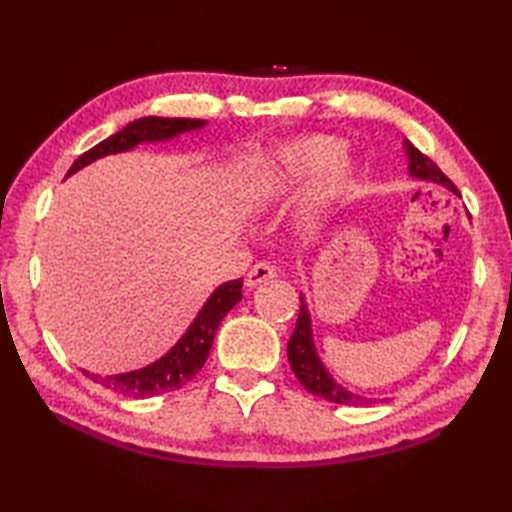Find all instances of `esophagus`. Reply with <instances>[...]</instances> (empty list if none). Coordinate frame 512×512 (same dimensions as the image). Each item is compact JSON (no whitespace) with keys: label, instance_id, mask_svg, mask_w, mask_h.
<instances>
[{"label":"esophagus","instance_id":"34e87169","mask_svg":"<svg viewBox=\"0 0 512 512\" xmlns=\"http://www.w3.org/2000/svg\"><path fill=\"white\" fill-rule=\"evenodd\" d=\"M271 278H276V267L271 263H256L252 269H249V274L245 276V287L254 289Z\"/></svg>","mask_w":512,"mask_h":512}]
</instances>
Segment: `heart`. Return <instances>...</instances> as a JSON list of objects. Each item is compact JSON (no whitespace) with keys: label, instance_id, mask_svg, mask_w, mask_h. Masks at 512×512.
Masks as SVG:
<instances>
[{"label":"heart","instance_id":"1","mask_svg":"<svg viewBox=\"0 0 512 512\" xmlns=\"http://www.w3.org/2000/svg\"><path fill=\"white\" fill-rule=\"evenodd\" d=\"M344 151V144L331 135H309L289 142L274 153V157L258 170L252 179V195L256 199H271L285 192L287 188L300 184V181L311 179L313 175L322 173L326 166H331ZM355 175V166L348 160L337 162L326 177L322 186V197H335L342 192L348 181Z\"/></svg>","mask_w":512,"mask_h":512}]
</instances>
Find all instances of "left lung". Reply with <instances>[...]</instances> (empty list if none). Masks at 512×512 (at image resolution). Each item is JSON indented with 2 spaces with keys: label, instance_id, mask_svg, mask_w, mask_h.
I'll use <instances>...</instances> for the list:
<instances>
[{
  "label": "left lung",
  "instance_id": "obj_1",
  "mask_svg": "<svg viewBox=\"0 0 512 512\" xmlns=\"http://www.w3.org/2000/svg\"><path fill=\"white\" fill-rule=\"evenodd\" d=\"M403 149L407 155V162H410L407 168H410L412 177L434 181V184L445 186L458 195V188L451 184V179L442 173V170L431 162L427 155L420 153L410 140L403 142ZM287 357H289L293 374L304 385L306 392L320 396V399L339 403V405H374V403L385 401V399H368V396L350 392L342 388V385L328 374L324 363L320 361V357H317V350L313 344V331H311V315H309V309H306V300L302 295H300L298 322H295V331L287 344Z\"/></svg>",
  "mask_w": 512,
  "mask_h": 512
}]
</instances>
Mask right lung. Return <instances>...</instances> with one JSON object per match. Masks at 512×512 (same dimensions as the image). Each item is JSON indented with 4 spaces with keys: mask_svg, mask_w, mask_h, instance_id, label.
Masks as SVG:
<instances>
[{
    "mask_svg": "<svg viewBox=\"0 0 512 512\" xmlns=\"http://www.w3.org/2000/svg\"><path fill=\"white\" fill-rule=\"evenodd\" d=\"M206 127V120L197 118H140L129 122L122 131L109 135L107 140L96 144L94 149L83 153L78 160L67 170V177L74 175L76 170L92 164L100 157L131 151L142 142H166L177 138L179 133L195 131ZM243 298V280H230L223 282L221 287L212 291L208 302L203 304L199 315L192 320L188 331L181 335L179 342L170 348L162 359L153 361L151 366L124 372V374H109V377H100L83 370L87 377H92L96 383L105 385L107 390L118 392L122 396H131V399H144V396L164 394L170 390H177L181 385L188 383L206 363L210 348L217 335V328L223 317L230 313L234 304Z\"/></svg>",
    "mask_w": 512,
    "mask_h": 512,
    "instance_id": "1",
    "label": "right lung"
}]
</instances>
